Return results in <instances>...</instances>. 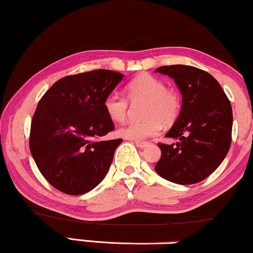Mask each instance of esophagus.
<instances>
[{
  "mask_svg": "<svg viewBox=\"0 0 253 253\" xmlns=\"http://www.w3.org/2000/svg\"><path fill=\"white\" fill-rule=\"evenodd\" d=\"M134 144H136L137 146L140 147V149H143V147H145L146 145H149V143L147 142H142V140H134Z\"/></svg>",
  "mask_w": 253,
  "mask_h": 253,
  "instance_id": "esophagus-1",
  "label": "esophagus"
}]
</instances>
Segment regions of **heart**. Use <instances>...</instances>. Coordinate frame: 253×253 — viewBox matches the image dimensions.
<instances>
[{
  "mask_svg": "<svg viewBox=\"0 0 253 253\" xmlns=\"http://www.w3.org/2000/svg\"><path fill=\"white\" fill-rule=\"evenodd\" d=\"M126 95L132 102L145 101L142 121H132L121 127L119 133L131 140H144L156 136L165 126L174 123L180 113L179 94L174 89L166 88L158 78L150 74H140L131 80L126 87ZM129 102L117 93H111L104 100V110L113 122L121 123L126 120Z\"/></svg>",
  "mask_w": 253,
  "mask_h": 253,
  "instance_id": "1",
  "label": "heart"
}]
</instances>
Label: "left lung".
I'll return each mask as SVG.
<instances>
[{
	"label": "left lung",
	"mask_w": 253,
	"mask_h": 253,
	"mask_svg": "<svg viewBox=\"0 0 253 253\" xmlns=\"http://www.w3.org/2000/svg\"><path fill=\"white\" fill-rule=\"evenodd\" d=\"M155 72L172 78L182 95L178 119L166 133L178 142L158 144L162 157L156 172L178 185L202 181L221 165L230 149V101L217 80L200 68L170 65Z\"/></svg>",
	"instance_id": "8db88e82"
}]
</instances>
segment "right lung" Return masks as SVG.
Instances as JSON below:
<instances>
[{
    "instance_id": "right-lung-1",
    "label": "right lung",
    "mask_w": 253,
    "mask_h": 253,
    "mask_svg": "<svg viewBox=\"0 0 253 253\" xmlns=\"http://www.w3.org/2000/svg\"><path fill=\"white\" fill-rule=\"evenodd\" d=\"M123 74L96 70L58 80L39 101L31 122L30 151L54 188L83 195L104 179L122 139L100 140L114 131L104 100Z\"/></svg>"
}]
</instances>
